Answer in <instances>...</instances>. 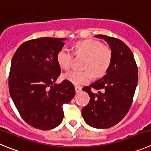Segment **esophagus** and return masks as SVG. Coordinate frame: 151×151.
Returning <instances> with one entry per match:
<instances>
[{"instance_id": "esophagus-1", "label": "esophagus", "mask_w": 151, "mask_h": 151, "mask_svg": "<svg viewBox=\"0 0 151 151\" xmlns=\"http://www.w3.org/2000/svg\"><path fill=\"white\" fill-rule=\"evenodd\" d=\"M75 89H76V93L81 92V88L80 86H76L75 87Z\"/></svg>"}]
</instances>
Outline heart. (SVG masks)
<instances>
[{
  "mask_svg": "<svg viewBox=\"0 0 151 151\" xmlns=\"http://www.w3.org/2000/svg\"><path fill=\"white\" fill-rule=\"evenodd\" d=\"M75 51L77 55L86 57L85 71H70L63 76L65 80L76 85L87 84L91 81L93 73L96 76L106 74L111 63V52L99 41L87 40L76 44ZM73 60V54L66 47L60 48L57 54V62L63 70H68Z\"/></svg>",
  "mask_w": 151,
  "mask_h": 151,
  "instance_id": "heart-1",
  "label": "heart"
}]
</instances>
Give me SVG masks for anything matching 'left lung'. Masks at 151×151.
Instances as JSON below:
<instances>
[{"instance_id":"1","label":"left lung","mask_w":151,"mask_h":151,"mask_svg":"<svg viewBox=\"0 0 151 151\" xmlns=\"http://www.w3.org/2000/svg\"><path fill=\"white\" fill-rule=\"evenodd\" d=\"M103 39L111 51V63L104 76L85 87L90 102L81 110L87 124L96 129L116 125L129 110L138 84V67L132 52L123 41L106 35ZM91 88L97 89L93 93Z\"/></svg>"}]
</instances>
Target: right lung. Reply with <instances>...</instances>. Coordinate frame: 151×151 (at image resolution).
<instances>
[{
	"instance_id": "right-lung-1",
	"label": "right lung",
	"mask_w": 151,
	"mask_h": 151,
	"mask_svg": "<svg viewBox=\"0 0 151 151\" xmlns=\"http://www.w3.org/2000/svg\"><path fill=\"white\" fill-rule=\"evenodd\" d=\"M65 38L42 37L22 43L11 61L9 91L22 119L42 130L60 125L63 106L74 97L70 81L55 84L60 74L57 54Z\"/></svg>"
}]
</instances>
